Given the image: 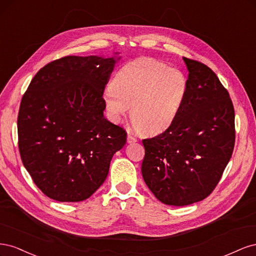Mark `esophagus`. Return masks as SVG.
I'll return each mask as SVG.
<instances>
[{"label":"esophagus","mask_w":256,"mask_h":256,"mask_svg":"<svg viewBox=\"0 0 256 256\" xmlns=\"http://www.w3.org/2000/svg\"><path fill=\"white\" fill-rule=\"evenodd\" d=\"M127 141L128 143H134L138 141V138L136 136H134L132 134H128V136H127Z\"/></svg>","instance_id":"1"}]
</instances>
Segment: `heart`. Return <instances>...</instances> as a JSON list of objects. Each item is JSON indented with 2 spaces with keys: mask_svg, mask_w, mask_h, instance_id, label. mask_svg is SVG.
<instances>
[{
  "mask_svg": "<svg viewBox=\"0 0 256 256\" xmlns=\"http://www.w3.org/2000/svg\"><path fill=\"white\" fill-rule=\"evenodd\" d=\"M187 90L188 80L180 69L152 58H138L115 74L112 85L106 90V106L114 122H120L131 108L134 127L154 134L175 120Z\"/></svg>",
  "mask_w": 256,
  "mask_h": 256,
  "instance_id": "b5f03b06",
  "label": "heart"
}]
</instances>
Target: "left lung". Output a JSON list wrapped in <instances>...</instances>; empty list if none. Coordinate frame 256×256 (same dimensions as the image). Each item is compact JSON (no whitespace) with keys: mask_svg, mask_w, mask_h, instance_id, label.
Here are the masks:
<instances>
[{"mask_svg":"<svg viewBox=\"0 0 256 256\" xmlns=\"http://www.w3.org/2000/svg\"><path fill=\"white\" fill-rule=\"evenodd\" d=\"M188 90L168 128L144 138L142 175L162 203L184 206L206 198L219 184L235 145V111L210 68L184 58Z\"/></svg>","mask_w":256,"mask_h":256,"instance_id":"left-lung-1","label":"left lung"}]
</instances>
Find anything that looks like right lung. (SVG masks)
Masks as SVG:
<instances>
[{
	"label": "right lung",
	"instance_id": "obj_1",
	"mask_svg": "<svg viewBox=\"0 0 256 256\" xmlns=\"http://www.w3.org/2000/svg\"><path fill=\"white\" fill-rule=\"evenodd\" d=\"M115 60L64 56L40 69L22 96L18 146L34 184L58 202H80L104 184L126 130L104 116Z\"/></svg>",
	"mask_w": 256,
	"mask_h": 256
}]
</instances>
